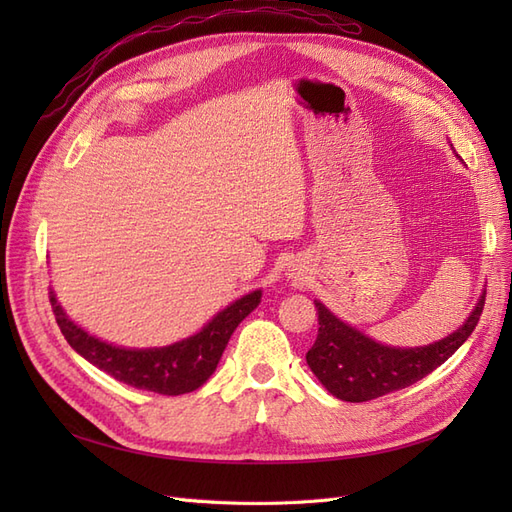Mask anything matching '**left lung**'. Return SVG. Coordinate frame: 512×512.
<instances>
[{
    "label": "left lung",
    "mask_w": 512,
    "mask_h": 512,
    "mask_svg": "<svg viewBox=\"0 0 512 512\" xmlns=\"http://www.w3.org/2000/svg\"><path fill=\"white\" fill-rule=\"evenodd\" d=\"M485 294L487 292L480 294L472 314L455 333L421 348H391L378 344L359 329L339 320L320 301H314L320 327L314 346L307 350V365L324 389L352 404L406 389L440 367L472 335L483 314Z\"/></svg>",
    "instance_id": "obj_1"
}]
</instances>
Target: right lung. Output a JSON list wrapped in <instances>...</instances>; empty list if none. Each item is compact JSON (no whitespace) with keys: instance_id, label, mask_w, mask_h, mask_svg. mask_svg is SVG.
Masks as SVG:
<instances>
[{"instance_id":"obj_1","label":"right lung","mask_w":512,"mask_h":512,"mask_svg":"<svg viewBox=\"0 0 512 512\" xmlns=\"http://www.w3.org/2000/svg\"><path fill=\"white\" fill-rule=\"evenodd\" d=\"M260 297V290L245 294L188 339L164 348L138 350L119 348L89 335L66 316L55 292H49V301L61 333L85 361L106 371L115 380L134 386V389L160 395H183L203 386L218 367L232 331L239 327V322L247 314L254 312Z\"/></svg>"}]
</instances>
